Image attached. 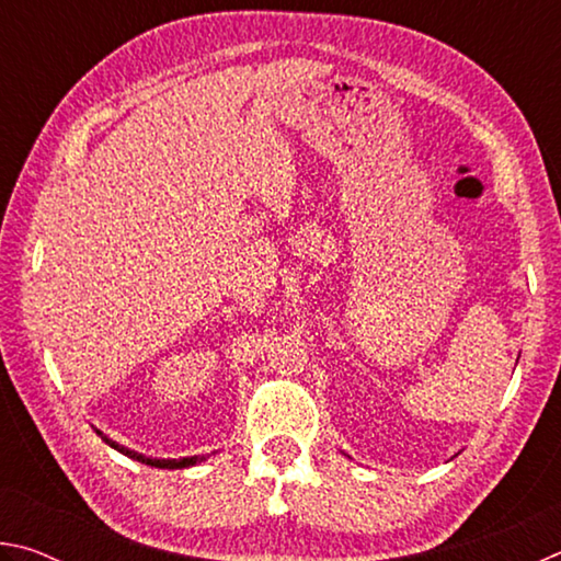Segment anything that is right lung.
Wrapping results in <instances>:
<instances>
[{"mask_svg":"<svg viewBox=\"0 0 561 561\" xmlns=\"http://www.w3.org/2000/svg\"><path fill=\"white\" fill-rule=\"evenodd\" d=\"M96 433L101 435V440H103V443L111 445L113 450L123 453V455H126V458H130V460H138V462H144V465H150V468H160V470H183V468H193V465H197V462H203V460L210 458V455H190V458H180V460H158V458H146V455H138V453H133V450H128V448H123V445H118V443L108 440L106 435H103L101 431H96Z\"/></svg>","mask_w":561,"mask_h":561,"instance_id":"1","label":"right lung"}]
</instances>
